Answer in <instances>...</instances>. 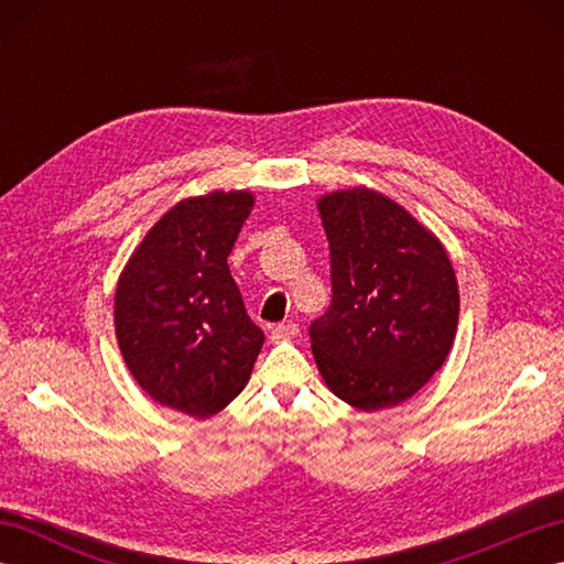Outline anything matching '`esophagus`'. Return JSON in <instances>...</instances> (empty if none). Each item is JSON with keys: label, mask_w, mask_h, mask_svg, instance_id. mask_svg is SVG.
Wrapping results in <instances>:
<instances>
[{"label": "esophagus", "mask_w": 564, "mask_h": 564, "mask_svg": "<svg viewBox=\"0 0 564 564\" xmlns=\"http://www.w3.org/2000/svg\"><path fill=\"white\" fill-rule=\"evenodd\" d=\"M297 334V325L293 319H285V322H279V325H275L273 329H271V339L273 341H281V339H293Z\"/></svg>", "instance_id": "34e87169"}]
</instances>
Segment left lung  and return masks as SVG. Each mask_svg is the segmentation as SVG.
<instances>
[{
  "label": "left lung",
  "mask_w": 564,
  "mask_h": 564,
  "mask_svg": "<svg viewBox=\"0 0 564 564\" xmlns=\"http://www.w3.org/2000/svg\"><path fill=\"white\" fill-rule=\"evenodd\" d=\"M332 303L310 325L322 378L339 400L376 412L400 404L446 361L458 281L438 239L368 188L319 200Z\"/></svg>",
  "instance_id": "left-lung-1"
}]
</instances>
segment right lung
Masks as SVG:
<instances>
[{"instance_id":"add662e5","label":"right lung","mask_w":564,"mask_h":564,"mask_svg":"<svg viewBox=\"0 0 564 564\" xmlns=\"http://www.w3.org/2000/svg\"><path fill=\"white\" fill-rule=\"evenodd\" d=\"M247 191L186 198L142 239L116 289V337L150 398L213 416L245 390L263 332L227 267Z\"/></svg>"}]
</instances>
